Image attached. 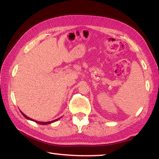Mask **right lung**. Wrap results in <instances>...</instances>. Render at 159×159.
<instances>
[{
  "label": "right lung",
  "instance_id": "add662e5",
  "mask_svg": "<svg viewBox=\"0 0 159 159\" xmlns=\"http://www.w3.org/2000/svg\"><path fill=\"white\" fill-rule=\"evenodd\" d=\"M20 113H21L22 114H23V116L25 118H26L27 119H28V120H32V121H34V122H36V123H39V124H40V125H48V124H50V123H54V122H55V121H57L58 120H59V119H61V118H58V119H57L54 120H52V121H48V122H40V121L35 120H34V119H30V117H28L27 116H26V115L25 114H23V112H22L21 111H20Z\"/></svg>",
  "mask_w": 159,
  "mask_h": 159
}]
</instances>
